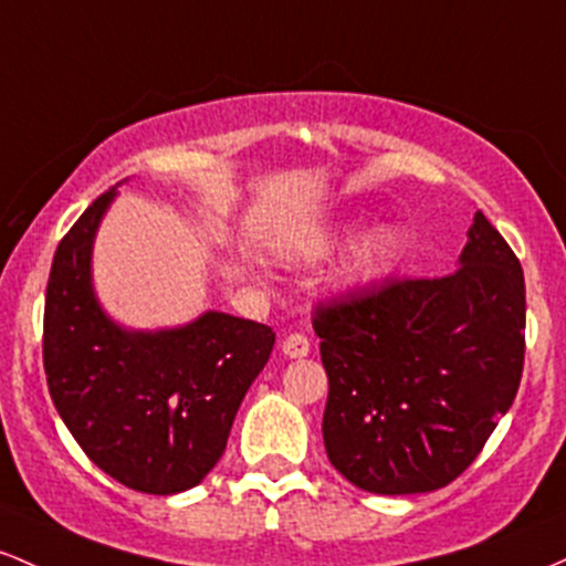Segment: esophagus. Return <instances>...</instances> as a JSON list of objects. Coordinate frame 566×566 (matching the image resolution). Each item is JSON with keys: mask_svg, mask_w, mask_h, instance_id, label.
Wrapping results in <instances>:
<instances>
[{"mask_svg": "<svg viewBox=\"0 0 566 566\" xmlns=\"http://www.w3.org/2000/svg\"><path fill=\"white\" fill-rule=\"evenodd\" d=\"M283 355H289V358H304V355H310V339L300 332L289 334L283 339Z\"/></svg>", "mask_w": 566, "mask_h": 566, "instance_id": "34e87169", "label": "esophagus"}]
</instances>
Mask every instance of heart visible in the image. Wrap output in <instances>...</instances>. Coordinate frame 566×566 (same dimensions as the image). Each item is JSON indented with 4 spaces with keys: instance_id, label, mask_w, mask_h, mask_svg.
Listing matches in <instances>:
<instances>
[{
    "instance_id": "obj_1",
    "label": "heart",
    "mask_w": 566,
    "mask_h": 566,
    "mask_svg": "<svg viewBox=\"0 0 566 566\" xmlns=\"http://www.w3.org/2000/svg\"><path fill=\"white\" fill-rule=\"evenodd\" d=\"M398 249H401V234L392 227H382L366 240L364 249L358 251V259L353 264V277L355 281H368V277H377L379 272L390 266L396 259Z\"/></svg>"
}]
</instances>
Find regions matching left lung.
Segmentation results:
<instances>
[{"label":"left lung","mask_w":566,"mask_h":566,"mask_svg":"<svg viewBox=\"0 0 566 566\" xmlns=\"http://www.w3.org/2000/svg\"><path fill=\"white\" fill-rule=\"evenodd\" d=\"M524 326L522 264L481 211L449 275L387 277L317 304L332 465L374 494L452 484L516 398Z\"/></svg>","instance_id":"obj_1"}]
</instances>
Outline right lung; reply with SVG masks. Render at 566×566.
<instances>
[{
  "mask_svg": "<svg viewBox=\"0 0 566 566\" xmlns=\"http://www.w3.org/2000/svg\"><path fill=\"white\" fill-rule=\"evenodd\" d=\"M117 187L63 234L44 296L42 360L69 433L114 481L146 494L198 486L270 360L264 323L206 313L170 332H125L98 307L91 249Z\"/></svg>",
  "mask_w": 566,
  "mask_h": 566,
  "instance_id": "1",
  "label": "right lung"
}]
</instances>
